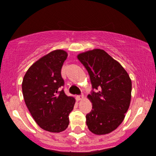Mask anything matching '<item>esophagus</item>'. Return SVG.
Segmentation results:
<instances>
[{
	"mask_svg": "<svg viewBox=\"0 0 156 156\" xmlns=\"http://www.w3.org/2000/svg\"><path fill=\"white\" fill-rule=\"evenodd\" d=\"M83 95H81V96H76V99L78 100V101H80V100H81L82 99H83Z\"/></svg>",
	"mask_w": 156,
	"mask_h": 156,
	"instance_id": "obj_1",
	"label": "esophagus"
}]
</instances>
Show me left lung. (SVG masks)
<instances>
[{"label": "left lung", "mask_w": 156, "mask_h": 156, "mask_svg": "<svg viewBox=\"0 0 156 156\" xmlns=\"http://www.w3.org/2000/svg\"><path fill=\"white\" fill-rule=\"evenodd\" d=\"M77 58L88 71L93 88L87 96L93 104L86 115L87 126L96 135L108 134L122 123L129 107L131 79L121 64L103 50H89Z\"/></svg>", "instance_id": "obj_1"}]
</instances>
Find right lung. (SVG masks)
Masks as SVG:
<instances>
[{"mask_svg": "<svg viewBox=\"0 0 156 156\" xmlns=\"http://www.w3.org/2000/svg\"><path fill=\"white\" fill-rule=\"evenodd\" d=\"M67 57L63 50L50 52L35 62L27 71L22 91L27 107L37 125L51 133L64 131L75 99L65 94L61 68Z\"/></svg>", "mask_w": 156, "mask_h": 156, "instance_id": "right-lung-1", "label": "right lung"}]
</instances>
